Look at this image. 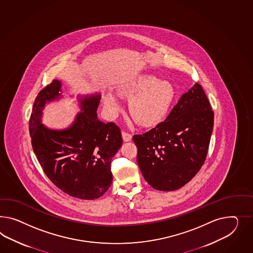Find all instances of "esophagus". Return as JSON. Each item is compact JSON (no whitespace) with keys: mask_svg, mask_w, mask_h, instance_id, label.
<instances>
[{"mask_svg":"<svg viewBox=\"0 0 253 253\" xmlns=\"http://www.w3.org/2000/svg\"><path fill=\"white\" fill-rule=\"evenodd\" d=\"M123 138L124 142H128V141L131 140V134L128 131L123 130Z\"/></svg>","mask_w":253,"mask_h":253,"instance_id":"34e87169","label":"esophagus"}]
</instances>
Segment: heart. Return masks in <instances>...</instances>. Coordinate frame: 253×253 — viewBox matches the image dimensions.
I'll return each mask as SVG.
<instances>
[{
    "mask_svg": "<svg viewBox=\"0 0 253 253\" xmlns=\"http://www.w3.org/2000/svg\"><path fill=\"white\" fill-rule=\"evenodd\" d=\"M120 93L130 98L129 109L132 118L146 126L162 122L175 98V90L169 83L160 82L151 75L138 77L122 87ZM105 106L109 113L115 114L120 109V101L113 94H108Z\"/></svg>",
    "mask_w": 253,
    "mask_h": 253,
    "instance_id": "obj_1",
    "label": "heart"
}]
</instances>
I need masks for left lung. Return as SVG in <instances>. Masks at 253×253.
<instances>
[{"label":"left lung","instance_id":"1","mask_svg":"<svg viewBox=\"0 0 253 253\" xmlns=\"http://www.w3.org/2000/svg\"><path fill=\"white\" fill-rule=\"evenodd\" d=\"M213 111L201 84L183 94L164 122L132 140L145 180L158 191H175L188 183L207 157Z\"/></svg>","mask_w":253,"mask_h":253}]
</instances>
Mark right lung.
<instances>
[{
  "label": "right lung",
  "instance_id": "1",
  "mask_svg": "<svg viewBox=\"0 0 253 253\" xmlns=\"http://www.w3.org/2000/svg\"><path fill=\"white\" fill-rule=\"evenodd\" d=\"M61 82L53 80L35 99L29 132L35 155L53 184L70 196L99 198L112 183L111 159L123 144L120 127L97 119L100 96L85 97L83 112L66 130H49L41 123L47 101L59 96Z\"/></svg>",
  "mask_w": 253,
  "mask_h": 253
}]
</instances>
